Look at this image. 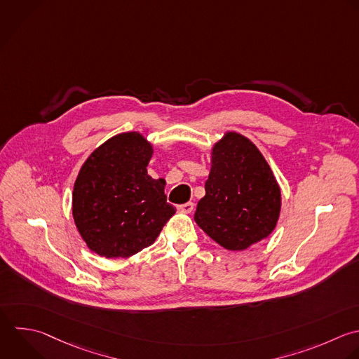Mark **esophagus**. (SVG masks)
I'll list each match as a JSON object with an SVG mask.
<instances>
[{
    "label": "esophagus",
    "instance_id": "obj_1",
    "mask_svg": "<svg viewBox=\"0 0 359 359\" xmlns=\"http://www.w3.org/2000/svg\"><path fill=\"white\" fill-rule=\"evenodd\" d=\"M194 203L192 202H187V203H182V205H178V210L180 212H184V213H191L194 210Z\"/></svg>",
    "mask_w": 359,
    "mask_h": 359
}]
</instances>
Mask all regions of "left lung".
Instances as JSON below:
<instances>
[{
    "label": "left lung",
    "instance_id": "left-lung-1",
    "mask_svg": "<svg viewBox=\"0 0 359 359\" xmlns=\"http://www.w3.org/2000/svg\"><path fill=\"white\" fill-rule=\"evenodd\" d=\"M205 191L195 222L226 250H245L275 229L280 189L259 150L244 136L230 132L215 144Z\"/></svg>",
    "mask_w": 359,
    "mask_h": 359
}]
</instances>
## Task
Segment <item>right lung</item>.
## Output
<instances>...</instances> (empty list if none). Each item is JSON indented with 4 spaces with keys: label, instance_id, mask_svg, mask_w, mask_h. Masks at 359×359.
<instances>
[{
    "label": "right lung",
    "instance_id": "1",
    "mask_svg": "<svg viewBox=\"0 0 359 359\" xmlns=\"http://www.w3.org/2000/svg\"><path fill=\"white\" fill-rule=\"evenodd\" d=\"M151 144L136 132L121 133L84 163L74 184L76 226L97 254L130 257L154 243L175 213L164 181L147 174Z\"/></svg>",
    "mask_w": 359,
    "mask_h": 359
}]
</instances>
